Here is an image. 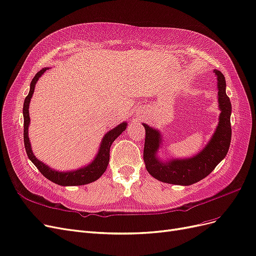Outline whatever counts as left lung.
I'll use <instances>...</instances> for the list:
<instances>
[{
	"label": "left lung",
	"instance_id": "obj_1",
	"mask_svg": "<svg viewBox=\"0 0 256 256\" xmlns=\"http://www.w3.org/2000/svg\"><path fill=\"white\" fill-rule=\"evenodd\" d=\"M215 73L218 78V101L221 110L219 124L208 144L199 154L189 160H173L168 162H160L156 158V151L160 146V135L156 130L144 124L146 130L144 160L146 170L156 180L169 184L192 185L208 176L226 156L232 137L230 119L232 105L226 94L224 76L218 70H215Z\"/></svg>",
	"mask_w": 256,
	"mask_h": 256
}]
</instances>
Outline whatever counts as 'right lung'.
I'll use <instances>...</instances> for the list:
<instances>
[{
    "mask_svg": "<svg viewBox=\"0 0 256 256\" xmlns=\"http://www.w3.org/2000/svg\"><path fill=\"white\" fill-rule=\"evenodd\" d=\"M46 70H48V68H44L36 73V76H34V78H32V83H30V92L26 96V100H24V104H23V117H24L23 137H24V146H26V154L28 156V158L32 160V162L37 167V169L41 172V174H42L44 178H46L48 180H52L53 183H55L57 185L78 186V185H85V184L92 183L105 172V170L107 168V164H108V162H110V146L114 142V140L116 139L122 133V132L126 128V122L121 123V124H119L117 128H114V130H110L108 133L104 136L103 142L100 146V150H98V153L96 156L94 160L90 164H88L87 167H84V168L76 170V171H70V172H60V171L52 170L50 167H48L46 164L37 160L35 158V155L32 154V149H30V144L28 140V126H30L28 106H30V98L32 96V94H34L35 85L37 83L38 78L42 76V74Z\"/></svg>",
    "mask_w": 256,
    "mask_h": 256,
    "instance_id": "obj_1",
    "label": "right lung"
}]
</instances>
